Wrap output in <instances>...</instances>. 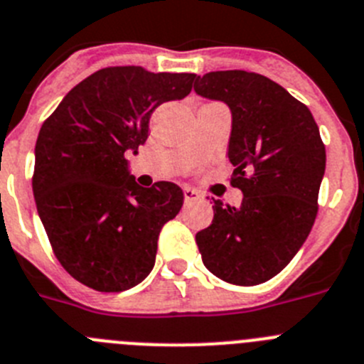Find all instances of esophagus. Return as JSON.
Masks as SVG:
<instances>
[{"mask_svg": "<svg viewBox=\"0 0 364 364\" xmlns=\"http://www.w3.org/2000/svg\"><path fill=\"white\" fill-rule=\"evenodd\" d=\"M183 194H185V201L186 203L198 201V199H201V194H199L198 190L190 188V186H185V188H183Z\"/></svg>", "mask_w": 364, "mask_h": 364, "instance_id": "1", "label": "esophagus"}]
</instances>
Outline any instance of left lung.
I'll use <instances>...</instances> for the list:
<instances>
[{"label": "left lung", "instance_id": "left-lung-1", "mask_svg": "<svg viewBox=\"0 0 364 364\" xmlns=\"http://www.w3.org/2000/svg\"><path fill=\"white\" fill-rule=\"evenodd\" d=\"M194 90L230 109V183L243 192L239 206L214 199L212 225L196 234L203 263L227 283H264L292 261L316 221L326 166L319 129L306 105L255 72H208Z\"/></svg>", "mask_w": 364, "mask_h": 364}]
</instances>
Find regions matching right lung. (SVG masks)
I'll list each match as a JSON object with an SVG mask.
<instances>
[{
  "mask_svg": "<svg viewBox=\"0 0 364 364\" xmlns=\"http://www.w3.org/2000/svg\"><path fill=\"white\" fill-rule=\"evenodd\" d=\"M196 74L109 67L72 88L39 130L36 206L61 267L97 292L141 283L156 263L163 225L183 206L170 181L143 188L127 154L149 137L150 116L183 100Z\"/></svg>",
  "mask_w": 364,
  "mask_h": 364,
  "instance_id": "1",
  "label": "right lung"
}]
</instances>
